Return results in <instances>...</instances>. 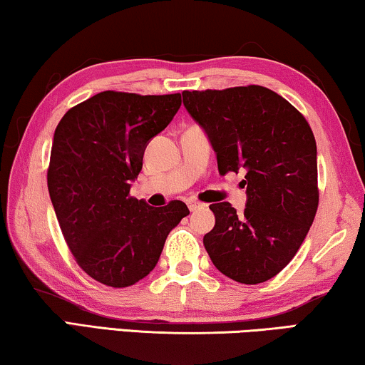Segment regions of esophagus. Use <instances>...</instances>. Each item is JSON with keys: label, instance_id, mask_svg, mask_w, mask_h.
<instances>
[{"label": "esophagus", "instance_id": "1", "mask_svg": "<svg viewBox=\"0 0 365 365\" xmlns=\"http://www.w3.org/2000/svg\"><path fill=\"white\" fill-rule=\"evenodd\" d=\"M188 208H190V211H197V210H201V208H205V205L203 203H200V201H188Z\"/></svg>", "mask_w": 365, "mask_h": 365}]
</instances>
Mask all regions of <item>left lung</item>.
I'll list each match as a JSON object with an SVG mask.
<instances>
[{"label":"left lung","mask_w":365,"mask_h":365,"mask_svg":"<svg viewBox=\"0 0 365 365\" xmlns=\"http://www.w3.org/2000/svg\"><path fill=\"white\" fill-rule=\"evenodd\" d=\"M183 106L208 135L217 170L244 172L246 208L210 205L203 244L215 267L239 284L275 277L295 257L318 210L313 130L285 98L259 85L183 91Z\"/></svg>","instance_id":"8db88e82"}]
</instances>
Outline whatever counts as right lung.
<instances>
[{"label":"right lung","instance_id":"right-lung-1","mask_svg":"<svg viewBox=\"0 0 365 365\" xmlns=\"http://www.w3.org/2000/svg\"><path fill=\"white\" fill-rule=\"evenodd\" d=\"M182 95L101 91L63 114L53 134L47 187L75 260L108 287L134 285L154 270L165 239L190 215L183 201L152 208L129 195L149 140Z\"/></svg>","mask_w":365,"mask_h":365}]
</instances>
